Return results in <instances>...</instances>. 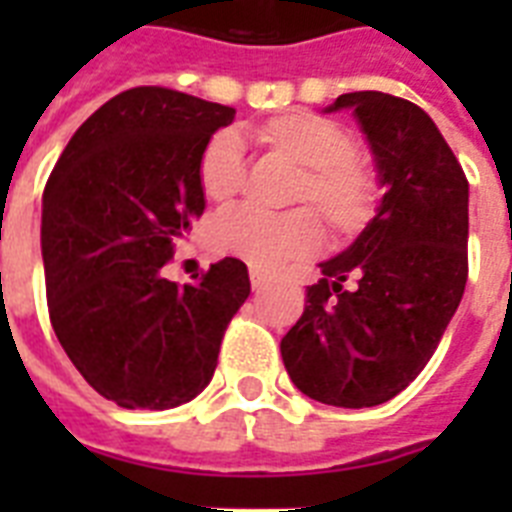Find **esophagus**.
<instances>
[{"label": "esophagus", "instance_id": "34e87169", "mask_svg": "<svg viewBox=\"0 0 512 512\" xmlns=\"http://www.w3.org/2000/svg\"><path fill=\"white\" fill-rule=\"evenodd\" d=\"M249 279H252V289H255V292H260V289H263L265 284L271 281V276H268L265 271H260V268H249Z\"/></svg>", "mask_w": 512, "mask_h": 512}]
</instances>
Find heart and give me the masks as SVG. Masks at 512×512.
Masks as SVG:
<instances>
[{
	"instance_id": "1",
	"label": "heart",
	"mask_w": 512,
	"mask_h": 512,
	"mask_svg": "<svg viewBox=\"0 0 512 512\" xmlns=\"http://www.w3.org/2000/svg\"><path fill=\"white\" fill-rule=\"evenodd\" d=\"M252 138L271 156L300 167L289 201L316 208L337 236H353L372 220L377 177L356 151L348 127L313 111H287L255 127ZM199 183L204 196L215 204H228L239 196L244 185V148L236 132L220 130L207 140L199 156ZM321 239V220L307 207L284 215L233 207L207 225L212 252L239 257L255 268H276L311 255Z\"/></svg>"
}]
</instances>
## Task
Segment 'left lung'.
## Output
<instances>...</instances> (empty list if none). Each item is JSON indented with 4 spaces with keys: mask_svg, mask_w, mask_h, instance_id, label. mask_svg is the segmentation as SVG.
<instances>
[{
    "mask_svg": "<svg viewBox=\"0 0 512 512\" xmlns=\"http://www.w3.org/2000/svg\"><path fill=\"white\" fill-rule=\"evenodd\" d=\"M382 199L348 249L319 265L305 311L281 340L289 377L345 409L398 396L428 364L468 281V180L436 122L385 92H348ZM349 287L345 288L344 284Z\"/></svg>",
    "mask_w": 512,
    "mask_h": 512,
    "instance_id": "left-lung-1",
    "label": "left lung"
}]
</instances>
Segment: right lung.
Here are the masks:
<instances>
[{
    "label": "right lung",
    "mask_w": 512,
    "mask_h": 512,
    "mask_svg": "<svg viewBox=\"0 0 512 512\" xmlns=\"http://www.w3.org/2000/svg\"><path fill=\"white\" fill-rule=\"evenodd\" d=\"M236 108L135 87L68 140L42 196L50 321L71 364L124 409H172L207 388L225 327L249 297L225 257L196 284L164 276L207 199L199 156Z\"/></svg>",
    "instance_id": "right-lung-1"
}]
</instances>
